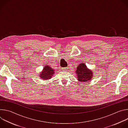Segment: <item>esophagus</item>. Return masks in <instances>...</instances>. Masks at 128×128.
<instances>
[{
  "label": "esophagus",
  "instance_id": "esophagus-1",
  "mask_svg": "<svg viewBox=\"0 0 128 128\" xmlns=\"http://www.w3.org/2000/svg\"><path fill=\"white\" fill-rule=\"evenodd\" d=\"M62 70L63 71H67V70L68 69V68L67 67H65V68H62Z\"/></svg>",
  "mask_w": 128,
  "mask_h": 128
}]
</instances>
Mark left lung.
Instances as JSON below:
<instances>
[{
    "label": "left lung",
    "mask_w": 128,
    "mask_h": 128,
    "mask_svg": "<svg viewBox=\"0 0 128 128\" xmlns=\"http://www.w3.org/2000/svg\"><path fill=\"white\" fill-rule=\"evenodd\" d=\"M75 72L78 80L80 82H88L93 77V71L89 69L84 63L80 64Z\"/></svg>",
    "instance_id": "8db88e82"
}]
</instances>
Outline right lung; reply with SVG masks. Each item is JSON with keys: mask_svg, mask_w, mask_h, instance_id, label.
Segmentation results:
<instances>
[{"mask_svg": "<svg viewBox=\"0 0 128 128\" xmlns=\"http://www.w3.org/2000/svg\"><path fill=\"white\" fill-rule=\"evenodd\" d=\"M54 71L55 70L52 68L51 67L48 65H46L44 67L42 71L40 73L39 76L43 80H48L50 79L54 76V72H55Z\"/></svg>", "mask_w": 128, "mask_h": 128, "instance_id": "add662e5", "label": "right lung"}]
</instances>
